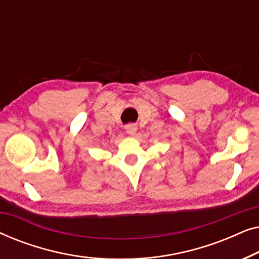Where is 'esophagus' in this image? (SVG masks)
<instances>
[{
    "label": "esophagus",
    "instance_id": "esophagus-1",
    "mask_svg": "<svg viewBox=\"0 0 259 259\" xmlns=\"http://www.w3.org/2000/svg\"><path fill=\"white\" fill-rule=\"evenodd\" d=\"M138 131V126L134 125V123H130V125L126 126V132L127 134H130V136H136Z\"/></svg>",
    "mask_w": 259,
    "mask_h": 259
}]
</instances>
